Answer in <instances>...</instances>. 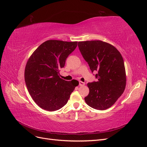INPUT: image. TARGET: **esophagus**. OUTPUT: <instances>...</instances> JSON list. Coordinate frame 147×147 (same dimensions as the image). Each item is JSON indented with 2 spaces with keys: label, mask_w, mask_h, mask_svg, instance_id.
Returning a JSON list of instances; mask_svg holds the SVG:
<instances>
[{
  "label": "esophagus",
  "mask_w": 147,
  "mask_h": 147,
  "mask_svg": "<svg viewBox=\"0 0 147 147\" xmlns=\"http://www.w3.org/2000/svg\"><path fill=\"white\" fill-rule=\"evenodd\" d=\"M84 85H85V83L84 82H83L82 81H79V86H84Z\"/></svg>",
  "instance_id": "34e87169"
}]
</instances>
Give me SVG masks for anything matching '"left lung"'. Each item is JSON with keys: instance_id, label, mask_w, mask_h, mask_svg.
<instances>
[{"instance_id": "left-lung-1", "label": "left lung", "mask_w": 147, "mask_h": 147, "mask_svg": "<svg viewBox=\"0 0 147 147\" xmlns=\"http://www.w3.org/2000/svg\"><path fill=\"white\" fill-rule=\"evenodd\" d=\"M78 47L92 73L97 72V81L87 84L89 94L85 101L96 110H107L125 89L126 77L123 57L114 46L101 40L79 42Z\"/></svg>"}]
</instances>
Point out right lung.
Wrapping results in <instances>:
<instances>
[{
  "label": "right lung",
  "instance_id": "right-lung-1",
  "mask_svg": "<svg viewBox=\"0 0 147 147\" xmlns=\"http://www.w3.org/2000/svg\"><path fill=\"white\" fill-rule=\"evenodd\" d=\"M78 45V42L49 40L32 54L24 71V80L29 94L44 110H59L68 102L70 95L79 85L77 80L65 81L60 78V69Z\"/></svg>",
  "mask_w": 147,
  "mask_h": 147
}]
</instances>
